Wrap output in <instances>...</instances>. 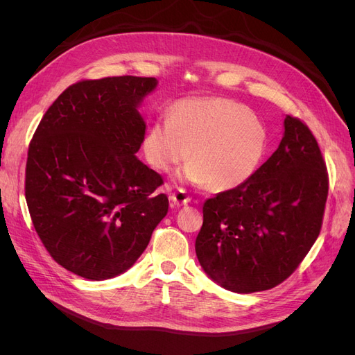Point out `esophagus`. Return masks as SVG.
<instances>
[{"mask_svg":"<svg viewBox=\"0 0 355 355\" xmlns=\"http://www.w3.org/2000/svg\"><path fill=\"white\" fill-rule=\"evenodd\" d=\"M170 200L175 202V206H187V204L191 201V197L188 196V192L184 188H179L170 196Z\"/></svg>","mask_w":355,"mask_h":355,"instance_id":"esophagus-1","label":"esophagus"}]
</instances>
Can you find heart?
Segmentation results:
<instances>
[{"label": "heart", "mask_w": 355, "mask_h": 355, "mask_svg": "<svg viewBox=\"0 0 355 355\" xmlns=\"http://www.w3.org/2000/svg\"><path fill=\"white\" fill-rule=\"evenodd\" d=\"M268 133L247 106L223 98H191L175 105L170 118H159L144 137L146 161L170 171L189 155L182 178L210 191L243 185L259 168Z\"/></svg>", "instance_id": "heart-1"}]
</instances>
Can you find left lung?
I'll list each match as a JSON object with an SVG mask.
<instances>
[{"instance_id": "obj_1", "label": "left lung", "mask_w": 355, "mask_h": 355, "mask_svg": "<svg viewBox=\"0 0 355 355\" xmlns=\"http://www.w3.org/2000/svg\"><path fill=\"white\" fill-rule=\"evenodd\" d=\"M327 194L317 139L302 120L287 115L280 146L256 173L204 202L196 240L202 270L237 293L282 284L315 243Z\"/></svg>"}]
</instances>
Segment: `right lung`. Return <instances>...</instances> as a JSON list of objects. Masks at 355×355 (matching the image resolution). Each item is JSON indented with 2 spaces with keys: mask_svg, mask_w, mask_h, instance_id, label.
I'll return each instance as SVG.
<instances>
[{
  "mask_svg": "<svg viewBox=\"0 0 355 355\" xmlns=\"http://www.w3.org/2000/svg\"><path fill=\"white\" fill-rule=\"evenodd\" d=\"M153 77L81 80L51 103L32 136L25 198L38 237L65 270L106 280L130 268L168 210L164 184L135 154L137 105Z\"/></svg>",
  "mask_w": 355,
  "mask_h": 355,
  "instance_id": "add662e5",
  "label": "right lung"
}]
</instances>
